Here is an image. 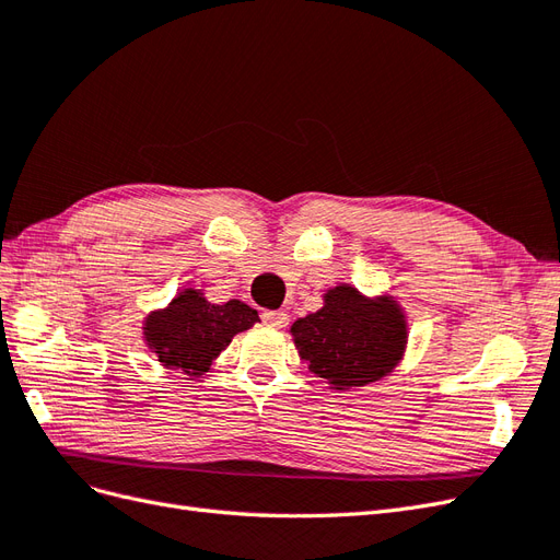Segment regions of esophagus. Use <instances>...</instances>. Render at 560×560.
<instances>
[{"label":"esophagus","mask_w":560,"mask_h":560,"mask_svg":"<svg viewBox=\"0 0 560 560\" xmlns=\"http://www.w3.org/2000/svg\"><path fill=\"white\" fill-rule=\"evenodd\" d=\"M261 319L266 322L268 327L282 329V327H287V322H290V315H287L284 311H264V313H261Z\"/></svg>","instance_id":"esophagus-1"}]
</instances>
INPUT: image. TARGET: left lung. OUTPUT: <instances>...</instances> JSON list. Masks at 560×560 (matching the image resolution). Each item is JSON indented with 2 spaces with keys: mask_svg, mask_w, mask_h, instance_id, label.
Wrapping results in <instances>:
<instances>
[{
  "mask_svg": "<svg viewBox=\"0 0 560 560\" xmlns=\"http://www.w3.org/2000/svg\"><path fill=\"white\" fill-rule=\"evenodd\" d=\"M292 336L317 378L352 387L395 369L406 325L393 301H366L354 287L341 284L325 296V308L294 322Z\"/></svg>",
  "mask_w": 560,
  "mask_h": 560,
  "instance_id": "obj_1",
  "label": "left lung"
}]
</instances>
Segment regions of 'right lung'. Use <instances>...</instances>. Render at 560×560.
I'll return each instance as SVG.
<instances>
[{
	"label": "right lung",
	"mask_w": 560,
	"mask_h": 560,
	"mask_svg": "<svg viewBox=\"0 0 560 560\" xmlns=\"http://www.w3.org/2000/svg\"><path fill=\"white\" fill-rule=\"evenodd\" d=\"M254 322H259L257 311L238 299L214 306L200 292L186 290L165 311L147 317L144 336L149 348L159 354V362L200 376L231 338L249 329Z\"/></svg>",
	"instance_id": "1"
}]
</instances>
